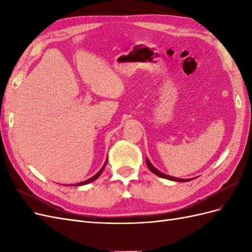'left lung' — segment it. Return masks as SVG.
I'll list each match as a JSON object with an SVG mask.
<instances>
[{
	"label": "left lung",
	"mask_w": 252,
	"mask_h": 252,
	"mask_svg": "<svg viewBox=\"0 0 252 252\" xmlns=\"http://www.w3.org/2000/svg\"><path fill=\"white\" fill-rule=\"evenodd\" d=\"M146 164H147V166H148V168L150 169V171L151 172H154L155 174H157L158 177H159V178H163V179H167V180H171V181H175V182H188V181H190V179L188 180H183V179H178V178H173V177H170V175H167V174H165V173H162L161 171H158L156 167H154V165H152L150 162H149V159L148 158H146ZM193 180V179H192Z\"/></svg>",
	"instance_id": "obj_1"
}]
</instances>
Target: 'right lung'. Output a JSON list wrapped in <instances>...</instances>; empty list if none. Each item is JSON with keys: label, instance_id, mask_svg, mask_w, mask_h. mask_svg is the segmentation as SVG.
I'll list each match as a JSON object with an SVG mask.
<instances>
[{"label": "right lung", "instance_id": "obj_1", "mask_svg": "<svg viewBox=\"0 0 252 252\" xmlns=\"http://www.w3.org/2000/svg\"><path fill=\"white\" fill-rule=\"evenodd\" d=\"M106 164H107V161H106L105 162V164H104V166L102 167V168L100 169V171H98L96 174H94V177L93 178H90L89 180H86V181H84V182H82V183H79V184L78 185H85V184H88V183H90V182H94V181H95L98 177H100V175H101V173H102V171L104 170V168H105V165Z\"/></svg>", "mask_w": 252, "mask_h": 252}]
</instances>
